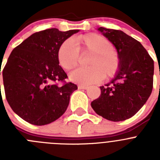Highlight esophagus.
<instances>
[{"instance_id":"1","label":"esophagus","mask_w":160,"mask_h":160,"mask_svg":"<svg viewBox=\"0 0 160 160\" xmlns=\"http://www.w3.org/2000/svg\"><path fill=\"white\" fill-rule=\"evenodd\" d=\"M78 89H80V90H82V89H83V90H87V88H88V86H86V85H78Z\"/></svg>"}]
</instances>
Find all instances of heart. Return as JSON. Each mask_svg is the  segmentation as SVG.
Listing matches in <instances>:
<instances>
[{
  "instance_id": "heart-1",
  "label": "heart",
  "mask_w": 160,
  "mask_h": 160,
  "mask_svg": "<svg viewBox=\"0 0 160 160\" xmlns=\"http://www.w3.org/2000/svg\"><path fill=\"white\" fill-rule=\"evenodd\" d=\"M90 53L86 68H78L70 73L72 82L82 85L98 82L103 78L115 75L119 67V58L111 42L98 33H87L76 38L75 44L67 39L58 50L59 65L66 70L75 68L80 61V53Z\"/></svg>"
}]
</instances>
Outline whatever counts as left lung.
Returning a JSON list of instances; mask_svg holds the SVG:
<instances>
[{
	"label": "left lung",
	"instance_id": "8db88e82",
	"mask_svg": "<svg viewBox=\"0 0 160 160\" xmlns=\"http://www.w3.org/2000/svg\"><path fill=\"white\" fill-rule=\"evenodd\" d=\"M116 48L119 67L111 82L100 87L101 95L91 102L98 115L113 122L134 116L152 94L154 61L139 42L121 30L100 27Z\"/></svg>",
	"mask_w": 160,
	"mask_h": 160
}]
</instances>
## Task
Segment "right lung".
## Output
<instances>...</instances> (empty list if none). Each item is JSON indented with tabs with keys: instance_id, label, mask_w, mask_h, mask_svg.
<instances>
[{
	"instance_id": "obj_1",
	"label": "right lung",
	"mask_w": 160,
	"mask_h": 160,
	"mask_svg": "<svg viewBox=\"0 0 160 160\" xmlns=\"http://www.w3.org/2000/svg\"><path fill=\"white\" fill-rule=\"evenodd\" d=\"M78 31L62 32L53 28L37 32L9 55L3 69L5 97L12 111L26 122L46 125L66 111L78 87L65 81L67 74L58 65V50ZM61 81L64 83L58 85Z\"/></svg>"
}]
</instances>
